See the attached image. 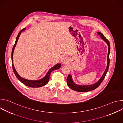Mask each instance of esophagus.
<instances>
[{"label":"esophagus","instance_id":"34e87169","mask_svg":"<svg viewBox=\"0 0 123 123\" xmlns=\"http://www.w3.org/2000/svg\"><path fill=\"white\" fill-rule=\"evenodd\" d=\"M68 57H67L65 55H63L62 56V57L61 58V59H60V61H61V62L63 64H66L67 63H68Z\"/></svg>","mask_w":123,"mask_h":123}]
</instances>
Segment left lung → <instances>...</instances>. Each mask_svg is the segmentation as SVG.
<instances>
[{
    "mask_svg": "<svg viewBox=\"0 0 123 123\" xmlns=\"http://www.w3.org/2000/svg\"><path fill=\"white\" fill-rule=\"evenodd\" d=\"M97 33L98 35H99L101 38L107 44L108 46V58H107V68L106 69H105V71L104 74H103L102 77L100 78V79L96 83L92 85H78L77 84H75L72 78V75L69 74L67 78V85L71 89L74 91H75L76 92H89V91L95 90L101 84V83L103 81L105 77V76H106L108 71V69L109 68V65H110V49H111L110 44L109 40L104 36V35L102 33H101L100 32H97Z\"/></svg>",
    "mask_w": 123,
    "mask_h": 123,
    "instance_id": "left-lung-1",
    "label": "left lung"
}]
</instances>
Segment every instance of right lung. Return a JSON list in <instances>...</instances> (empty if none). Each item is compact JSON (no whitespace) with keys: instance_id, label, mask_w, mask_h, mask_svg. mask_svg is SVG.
<instances>
[{"instance_id":"add662e5","label":"right lung","mask_w":123,"mask_h":123,"mask_svg":"<svg viewBox=\"0 0 123 123\" xmlns=\"http://www.w3.org/2000/svg\"><path fill=\"white\" fill-rule=\"evenodd\" d=\"M26 29V28L22 29V30H21L18 33V34L17 35V36L16 37V40H15V44L12 48V69L13 72L16 76V77L17 78L20 82H21L22 83H23L24 85H25L27 86H30V87H41L42 86L45 85H46L48 82L49 81V77H50V73L52 71H55V69H58L59 68H60L61 67V64L59 63H58L57 64H56L53 67H52L51 68H50L49 71L47 72V74H46V75L42 78L38 79V80H29V79H26L25 78H24L23 77H22L21 76H20L17 73V72L16 71V70L15 69V68L14 67L13 65V51H14V48L16 46V45L17 44V41H18V38L19 37V36L20 34L21 33V32L24 31Z\"/></svg>"}]
</instances>
